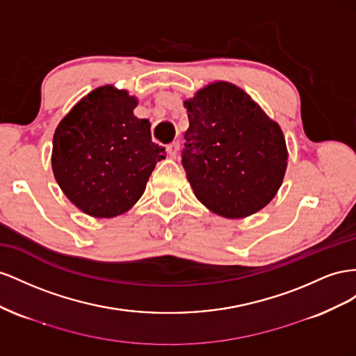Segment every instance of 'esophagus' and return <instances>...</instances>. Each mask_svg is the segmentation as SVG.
Listing matches in <instances>:
<instances>
[{"mask_svg": "<svg viewBox=\"0 0 356 356\" xmlns=\"http://www.w3.org/2000/svg\"><path fill=\"white\" fill-rule=\"evenodd\" d=\"M179 150H180L179 141H172L171 145L167 146V152H168V155H170L171 158H176V156L179 155Z\"/></svg>", "mask_w": 356, "mask_h": 356, "instance_id": "esophagus-1", "label": "esophagus"}]
</instances>
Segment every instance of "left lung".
I'll return each mask as SVG.
<instances>
[{
    "label": "left lung",
    "instance_id": "1",
    "mask_svg": "<svg viewBox=\"0 0 356 356\" xmlns=\"http://www.w3.org/2000/svg\"><path fill=\"white\" fill-rule=\"evenodd\" d=\"M188 111L181 164L201 204L243 219L276 197L288 167L283 131L234 83L211 82L184 101Z\"/></svg>",
    "mask_w": 356,
    "mask_h": 356
}]
</instances>
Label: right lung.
<instances>
[{
    "label": "right lung",
    "mask_w": 356,
    "mask_h": 356,
    "mask_svg": "<svg viewBox=\"0 0 356 356\" xmlns=\"http://www.w3.org/2000/svg\"><path fill=\"white\" fill-rule=\"evenodd\" d=\"M138 99L104 85L60 119L52 170L65 197L86 215L104 219L128 211L143 195L165 149L154 143L150 122L134 116Z\"/></svg>",
    "instance_id": "add662e5"
}]
</instances>
